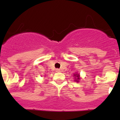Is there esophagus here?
Returning a JSON list of instances; mask_svg holds the SVG:
<instances>
[{"label": "esophagus", "mask_w": 120, "mask_h": 120, "mask_svg": "<svg viewBox=\"0 0 120 120\" xmlns=\"http://www.w3.org/2000/svg\"><path fill=\"white\" fill-rule=\"evenodd\" d=\"M56 72H60V70L59 69H56Z\"/></svg>", "instance_id": "obj_1"}]
</instances>
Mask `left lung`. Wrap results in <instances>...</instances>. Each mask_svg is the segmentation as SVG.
Instances as JSON below:
<instances>
[{"label": "left lung", "mask_w": 120, "mask_h": 120, "mask_svg": "<svg viewBox=\"0 0 120 120\" xmlns=\"http://www.w3.org/2000/svg\"><path fill=\"white\" fill-rule=\"evenodd\" d=\"M74 77H75V79H74V80L75 81V82H79V79H80V78H79V74H74Z\"/></svg>", "instance_id": "left-lung-1"}]
</instances>
